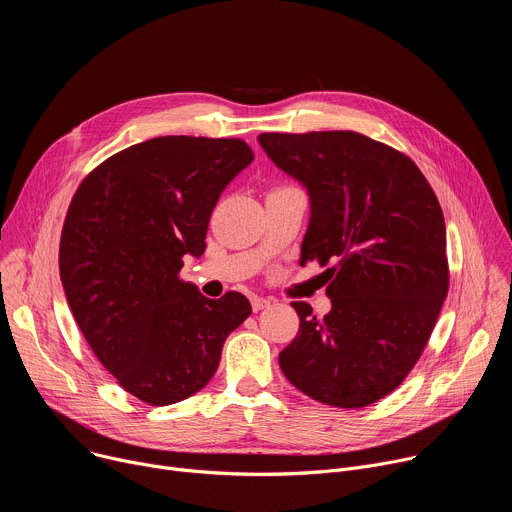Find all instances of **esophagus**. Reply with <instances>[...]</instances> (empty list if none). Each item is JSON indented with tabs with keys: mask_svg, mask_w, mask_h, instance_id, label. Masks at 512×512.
Masks as SVG:
<instances>
[{
	"mask_svg": "<svg viewBox=\"0 0 512 512\" xmlns=\"http://www.w3.org/2000/svg\"><path fill=\"white\" fill-rule=\"evenodd\" d=\"M251 306H253V312H259V310H263V308L269 306V300L259 298V296H253V298H251Z\"/></svg>",
	"mask_w": 512,
	"mask_h": 512,
	"instance_id": "esophagus-1",
	"label": "esophagus"
}]
</instances>
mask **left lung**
I'll list each match as a JSON object with an SVG mask.
<instances>
[{
    "instance_id": "1",
    "label": "left lung",
    "mask_w": 512,
    "mask_h": 512,
    "mask_svg": "<svg viewBox=\"0 0 512 512\" xmlns=\"http://www.w3.org/2000/svg\"><path fill=\"white\" fill-rule=\"evenodd\" d=\"M261 148L310 194L302 263H334L324 318L291 302L298 336L279 352L287 381L342 409L395 391L448 296L446 223L411 158L356 131L261 133Z\"/></svg>"
}]
</instances>
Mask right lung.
<instances>
[{"mask_svg": "<svg viewBox=\"0 0 512 512\" xmlns=\"http://www.w3.org/2000/svg\"><path fill=\"white\" fill-rule=\"evenodd\" d=\"M253 158L235 137H154L99 164L70 200L58 251L68 306L103 367L143 403L198 393L251 316L239 291L208 300L178 273L184 255L204 253L218 196Z\"/></svg>", "mask_w": 512, "mask_h": 512, "instance_id": "obj_1", "label": "right lung"}]
</instances>
